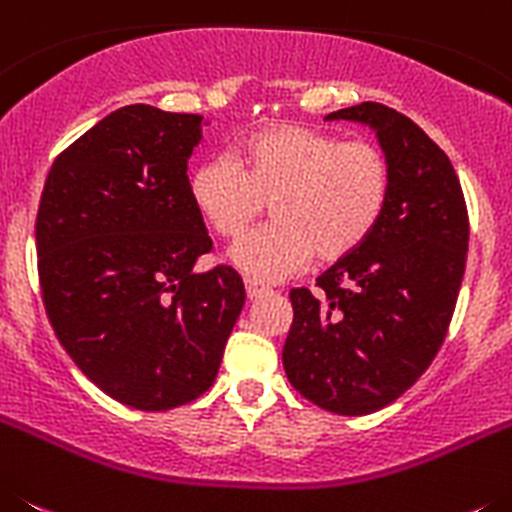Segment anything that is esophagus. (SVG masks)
<instances>
[{
    "label": "esophagus",
    "mask_w": 512,
    "mask_h": 512,
    "mask_svg": "<svg viewBox=\"0 0 512 512\" xmlns=\"http://www.w3.org/2000/svg\"><path fill=\"white\" fill-rule=\"evenodd\" d=\"M245 290H247V298H250V301H257V298H262L267 293L265 285L257 283V280H250V278L245 280Z\"/></svg>",
    "instance_id": "1"
}]
</instances>
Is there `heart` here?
Returning <instances> with one entry per match:
<instances>
[{"label":"heart","mask_w":512,"mask_h":512,"mask_svg":"<svg viewBox=\"0 0 512 512\" xmlns=\"http://www.w3.org/2000/svg\"><path fill=\"white\" fill-rule=\"evenodd\" d=\"M388 155L365 140L273 124L242 137L229 158L188 173V199L222 239L250 229L270 201L275 222L247 234L227 260L252 280H283L313 255L336 262L365 245L390 199Z\"/></svg>","instance_id":"b5f03b06"}]
</instances>
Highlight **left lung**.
Segmentation results:
<instances>
[{"instance_id": "obj_1", "label": "left lung", "mask_w": 512, "mask_h": 512, "mask_svg": "<svg viewBox=\"0 0 512 512\" xmlns=\"http://www.w3.org/2000/svg\"><path fill=\"white\" fill-rule=\"evenodd\" d=\"M326 122H357L388 155L390 199L365 245L290 290L283 347L290 385L339 416H367L398 400L434 362L457 306L469 219L454 165L426 132L365 101Z\"/></svg>"}]
</instances>
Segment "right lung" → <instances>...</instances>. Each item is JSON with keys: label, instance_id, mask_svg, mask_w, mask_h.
Listing matches in <instances>:
<instances>
[{"label": "right lung", "instance_id": "obj_1", "mask_svg": "<svg viewBox=\"0 0 512 512\" xmlns=\"http://www.w3.org/2000/svg\"><path fill=\"white\" fill-rule=\"evenodd\" d=\"M204 117L132 104L55 158L35 242L48 319L96 388L168 411L214 385L245 306L232 267L196 273L211 250L188 199Z\"/></svg>", "mask_w": 512, "mask_h": 512}]
</instances>
